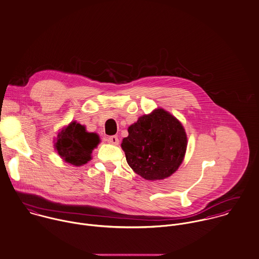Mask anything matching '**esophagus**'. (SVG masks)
<instances>
[{"label": "esophagus", "instance_id": "1", "mask_svg": "<svg viewBox=\"0 0 259 259\" xmlns=\"http://www.w3.org/2000/svg\"><path fill=\"white\" fill-rule=\"evenodd\" d=\"M107 142H108L109 144H111V145H114V146L118 145V139H117V137H116V136H111V137H109V138L107 139Z\"/></svg>", "mask_w": 259, "mask_h": 259}]
</instances>
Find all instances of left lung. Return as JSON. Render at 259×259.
<instances>
[{
    "label": "left lung",
    "mask_w": 259,
    "mask_h": 259,
    "mask_svg": "<svg viewBox=\"0 0 259 259\" xmlns=\"http://www.w3.org/2000/svg\"><path fill=\"white\" fill-rule=\"evenodd\" d=\"M121 148L128 165L148 181L171 176L184 160L187 139L182 123L157 109L141 116L128 130Z\"/></svg>",
    "instance_id": "8db88e82"
}]
</instances>
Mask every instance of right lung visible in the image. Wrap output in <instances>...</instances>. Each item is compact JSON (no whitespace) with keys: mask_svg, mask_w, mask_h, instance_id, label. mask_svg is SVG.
Listing matches in <instances>:
<instances>
[{"mask_svg":"<svg viewBox=\"0 0 259 259\" xmlns=\"http://www.w3.org/2000/svg\"><path fill=\"white\" fill-rule=\"evenodd\" d=\"M99 143L97 134L88 133L83 125L73 121L58 135L56 149L65 161L79 166L92 159L93 149Z\"/></svg>","mask_w":259,"mask_h":259,"instance_id":"add662e5","label":"right lung"}]
</instances>
